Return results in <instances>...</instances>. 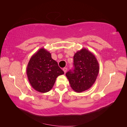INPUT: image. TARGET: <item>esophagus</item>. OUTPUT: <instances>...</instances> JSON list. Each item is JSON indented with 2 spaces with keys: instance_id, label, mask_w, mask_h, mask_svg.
Here are the masks:
<instances>
[{
  "instance_id": "esophagus-1",
  "label": "esophagus",
  "mask_w": 127,
  "mask_h": 127,
  "mask_svg": "<svg viewBox=\"0 0 127 127\" xmlns=\"http://www.w3.org/2000/svg\"><path fill=\"white\" fill-rule=\"evenodd\" d=\"M63 70L64 71V73H66V71H67V68H64L63 69Z\"/></svg>"
}]
</instances>
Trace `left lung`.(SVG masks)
Here are the masks:
<instances>
[{
	"label": "left lung",
	"mask_w": 127,
	"mask_h": 127,
	"mask_svg": "<svg viewBox=\"0 0 127 127\" xmlns=\"http://www.w3.org/2000/svg\"><path fill=\"white\" fill-rule=\"evenodd\" d=\"M74 66V69L65 74L72 90L80 93L90 89L95 82L99 71L95 56L83 48L75 53Z\"/></svg>",
	"instance_id": "left-lung-1"
}]
</instances>
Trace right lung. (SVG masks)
<instances>
[{
  "mask_svg": "<svg viewBox=\"0 0 127 127\" xmlns=\"http://www.w3.org/2000/svg\"><path fill=\"white\" fill-rule=\"evenodd\" d=\"M64 74L51 54L41 48L32 56L27 67L29 82L35 90L46 93L53 87L57 77Z\"/></svg>",
  "mask_w": 127,
  "mask_h": 127,
  "instance_id": "obj_1",
  "label": "right lung"
}]
</instances>
